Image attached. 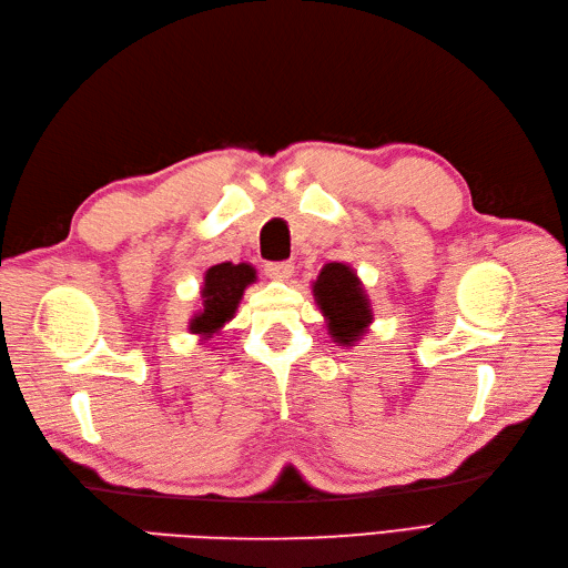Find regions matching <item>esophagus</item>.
Instances as JSON below:
<instances>
[{
  "instance_id": "esophagus-1",
  "label": "esophagus",
  "mask_w": 568,
  "mask_h": 568,
  "mask_svg": "<svg viewBox=\"0 0 568 568\" xmlns=\"http://www.w3.org/2000/svg\"><path fill=\"white\" fill-rule=\"evenodd\" d=\"M265 272L270 280H280V282H286L291 274H294V263L288 261H282V263H267L265 265Z\"/></svg>"
}]
</instances>
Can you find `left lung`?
<instances>
[{"instance_id": "left-lung-1", "label": "left lung", "mask_w": 568, "mask_h": 568, "mask_svg": "<svg viewBox=\"0 0 568 568\" xmlns=\"http://www.w3.org/2000/svg\"><path fill=\"white\" fill-rule=\"evenodd\" d=\"M313 294L336 343L353 346L365 336L374 315L363 282L357 280L351 265L326 263L313 284Z\"/></svg>"}]
</instances>
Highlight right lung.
<instances>
[{
  "label": "right lung",
  "mask_w": 568,
  "mask_h": 568,
  "mask_svg": "<svg viewBox=\"0 0 568 568\" xmlns=\"http://www.w3.org/2000/svg\"><path fill=\"white\" fill-rule=\"evenodd\" d=\"M255 282V270L248 263H220L205 270L201 286V311L189 322V332L203 341L217 334L239 307L244 291Z\"/></svg>",
  "instance_id": "1"
}]
</instances>
